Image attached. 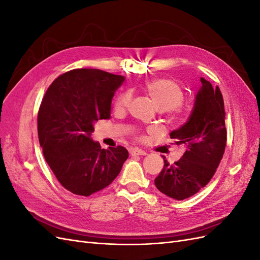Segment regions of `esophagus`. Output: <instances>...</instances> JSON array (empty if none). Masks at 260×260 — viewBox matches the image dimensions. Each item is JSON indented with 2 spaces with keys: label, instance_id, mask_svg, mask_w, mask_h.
<instances>
[{
  "label": "esophagus",
  "instance_id": "34e87169",
  "mask_svg": "<svg viewBox=\"0 0 260 260\" xmlns=\"http://www.w3.org/2000/svg\"><path fill=\"white\" fill-rule=\"evenodd\" d=\"M130 154H131L132 156H137V155L145 156V155H146V152L143 151V149L138 148V147H132V148H130Z\"/></svg>",
  "mask_w": 260,
  "mask_h": 260
}]
</instances>
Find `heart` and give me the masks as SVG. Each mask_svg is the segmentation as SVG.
Returning a JSON list of instances; mask_svg holds the SVG:
<instances>
[{
  "instance_id": "obj_1",
  "label": "heart",
  "mask_w": 260,
  "mask_h": 260,
  "mask_svg": "<svg viewBox=\"0 0 260 260\" xmlns=\"http://www.w3.org/2000/svg\"><path fill=\"white\" fill-rule=\"evenodd\" d=\"M144 89L152 98L154 104L162 111H174L183 102V90L172 79L168 78H158V79L148 80L144 84ZM132 94L130 91H124L118 95L115 107L117 111H122L130 104Z\"/></svg>"
}]
</instances>
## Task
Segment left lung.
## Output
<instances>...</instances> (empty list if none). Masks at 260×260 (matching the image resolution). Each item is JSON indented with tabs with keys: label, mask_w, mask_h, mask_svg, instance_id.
I'll return each mask as SVG.
<instances>
[{
	"label": "left lung",
	"mask_w": 260,
	"mask_h": 260,
	"mask_svg": "<svg viewBox=\"0 0 260 260\" xmlns=\"http://www.w3.org/2000/svg\"><path fill=\"white\" fill-rule=\"evenodd\" d=\"M201 82L187 121L170 132L176 144H184L186 151L174 165L164 157V168L155 179L156 187L177 201L191 198L209 182L225 148L222 94L218 86L214 89L204 78Z\"/></svg>",
	"instance_id": "obj_1"
}]
</instances>
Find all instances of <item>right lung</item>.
<instances>
[{
    "label": "right lung",
    "mask_w": 260,
    "mask_h": 260,
    "mask_svg": "<svg viewBox=\"0 0 260 260\" xmlns=\"http://www.w3.org/2000/svg\"><path fill=\"white\" fill-rule=\"evenodd\" d=\"M125 78L100 69H74L49 86L38 114L39 142L59 183L89 196L119 175L129 153L101 148L91 138L94 123L111 118L112 100Z\"/></svg>",
    "instance_id": "right-lung-1"
}]
</instances>
